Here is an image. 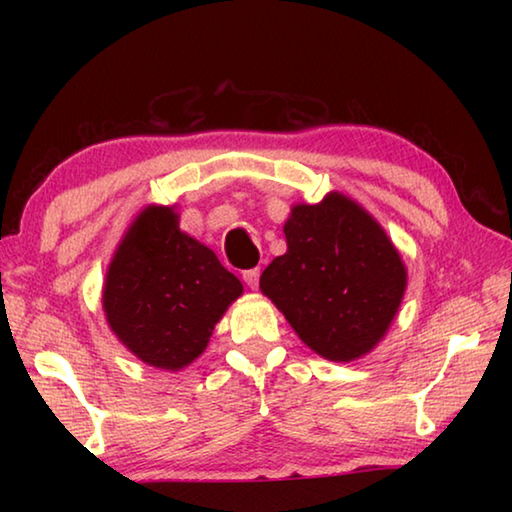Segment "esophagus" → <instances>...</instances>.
I'll return each mask as SVG.
<instances>
[{"label": "esophagus", "instance_id": "esophagus-1", "mask_svg": "<svg viewBox=\"0 0 512 512\" xmlns=\"http://www.w3.org/2000/svg\"><path fill=\"white\" fill-rule=\"evenodd\" d=\"M241 277H244V282L248 284L250 289H257V284H259V268H248V271L241 273Z\"/></svg>", "mask_w": 512, "mask_h": 512}]
</instances>
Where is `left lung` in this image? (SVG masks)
<instances>
[{"label": "left lung", "instance_id": "1", "mask_svg": "<svg viewBox=\"0 0 512 512\" xmlns=\"http://www.w3.org/2000/svg\"><path fill=\"white\" fill-rule=\"evenodd\" d=\"M287 253L259 277L296 334L329 361H354L384 339L400 309L406 268L381 225L339 192L293 205Z\"/></svg>", "mask_w": 512, "mask_h": 512}]
</instances>
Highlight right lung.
I'll return each instance as SVG.
<instances>
[{
    "mask_svg": "<svg viewBox=\"0 0 512 512\" xmlns=\"http://www.w3.org/2000/svg\"><path fill=\"white\" fill-rule=\"evenodd\" d=\"M241 293L219 257L178 228L173 207L149 205L108 266L103 311L137 359L180 370L205 352L214 325Z\"/></svg>",
    "mask_w": 512,
    "mask_h": 512,
    "instance_id": "right-lung-1",
    "label": "right lung"
}]
</instances>
